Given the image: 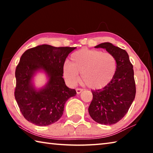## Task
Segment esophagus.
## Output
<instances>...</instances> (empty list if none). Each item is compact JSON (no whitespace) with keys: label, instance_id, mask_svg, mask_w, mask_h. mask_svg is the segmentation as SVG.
I'll return each instance as SVG.
<instances>
[{"label":"esophagus","instance_id":"esophagus-1","mask_svg":"<svg viewBox=\"0 0 153 153\" xmlns=\"http://www.w3.org/2000/svg\"><path fill=\"white\" fill-rule=\"evenodd\" d=\"M83 91V90L82 89H80V88H76V92H77V94H80V93H81Z\"/></svg>","mask_w":153,"mask_h":153}]
</instances>
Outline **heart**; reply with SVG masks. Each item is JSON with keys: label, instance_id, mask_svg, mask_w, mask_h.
Returning <instances> with one entry per match:
<instances>
[{"label": "heart", "instance_id": "b5f03b06", "mask_svg": "<svg viewBox=\"0 0 153 153\" xmlns=\"http://www.w3.org/2000/svg\"><path fill=\"white\" fill-rule=\"evenodd\" d=\"M71 63L63 65V75L70 85L79 80L92 90L101 89L113 79L117 69V61L111 53L98 50L82 48L71 55Z\"/></svg>", "mask_w": 153, "mask_h": 153}]
</instances>
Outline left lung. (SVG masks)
Returning <instances> with one entry per match:
<instances>
[{"label": "left lung", "instance_id": "left-lung-1", "mask_svg": "<svg viewBox=\"0 0 153 153\" xmlns=\"http://www.w3.org/2000/svg\"><path fill=\"white\" fill-rule=\"evenodd\" d=\"M95 48H105L115 56L117 69L113 79L107 86L99 90H91L93 98L88 112L96 122L112 125L126 115L135 98L133 65L128 53L113 44L101 43Z\"/></svg>", "mask_w": 153, "mask_h": 153}]
</instances>
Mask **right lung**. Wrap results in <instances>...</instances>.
Segmentation results:
<instances>
[{
    "label": "right lung",
    "mask_w": 153,
    "mask_h": 153,
    "mask_svg": "<svg viewBox=\"0 0 153 153\" xmlns=\"http://www.w3.org/2000/svg\"><path fill=\"white\" fill-rule=\"evenodd\" d=\"M76 48L42 45L28 49L21 56L15 70V97L25 120L46 126L61 117L65 103L76 94L66 86L62 70L67 56ZM38 71L45 72L48 81L37 89L33 79Z\"/></svg>",
    "instance_id": "right-lung-1"
}]
</instances>
